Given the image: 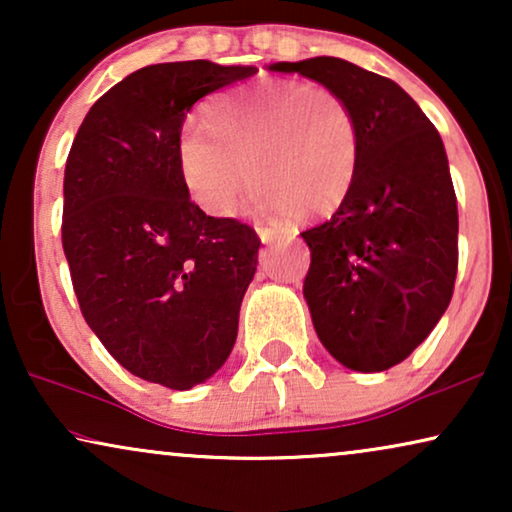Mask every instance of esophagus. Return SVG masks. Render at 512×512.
Returning a JSON list of instances; mask_svg holds the SVG:
<instances>
[{"mask_svg": "<svg viewBox=\"0 0 512 512\" xmlns=\"http://www.w3.org/2000/svg\"><path fill=\"white\" fill-rule=\"evenodd\" d=\"M256 233H258V237H261L263 244H272V242H277L279 237H282V235H279L277 228H270V226H258Z\"/></svg>", "mask_w": 512, "mask_h": 512, "instance_id": "esophagus-1", "label": "esophagus"}]
</instances>
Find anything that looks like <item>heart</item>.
<instances>
[{"label": "heart", "mask_w": 512, "mask_h": 512, "mask_svg": "<svg viewBox=\"0 0 512 512\" xmlns=\"http://www.w3.org/2000/svg\"><path fill=\"white\" fill-rule=\"evenodd\" d=\"M186 193L212 216L233 212L244 177L254 207L310 219L338 212L359 167V130L349 104L326 86L265 81L207 109L177 142Z\"/></svg>", "instance_id": "heart-1"}]
</instances>
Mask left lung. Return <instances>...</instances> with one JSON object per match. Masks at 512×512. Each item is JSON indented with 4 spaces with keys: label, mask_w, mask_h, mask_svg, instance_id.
I'll return each instance as SVG.
<instances>
[{
    "label": "left lung",
    "mask_w": 512,
    "mask_h": 512,
    "mask_svg": "<svg viewBox=\"0 0 512 512\" xmlns=\"http://www.w3.org/2000/svg\"><path fill=\"white\" fill-rule=\"evenodd\" d=\"M268 69L335 90L354 114L352 193L300 233L312 251L303 296L335 361L382 373L429 338L452 300L459 216L443 139L387 76L328 55Z\"/></svg>",
    "instance_id": "1"
}]
</instances>
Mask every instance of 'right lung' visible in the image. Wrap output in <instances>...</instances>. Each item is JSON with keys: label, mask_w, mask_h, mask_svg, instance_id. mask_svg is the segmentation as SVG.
<instances>
[{"label": "right lung", "mask_w": 512, "mask_h": 512, "mask_svg": "<svg viewBox=\"0 0 512 512\" xmlns=\"http://www.w3.org/2000/svg\"><path fill=\"white\" fill-rule=\"evenodd\" d=\"M256 72L209 60L137 69L90 107L69 151L62 249L74 293L107 352L146 382L186 391L233 352L261 240L191 202L177 142L195 102Z\"/></svg>", "instance_id": "1"}]
</instances>
